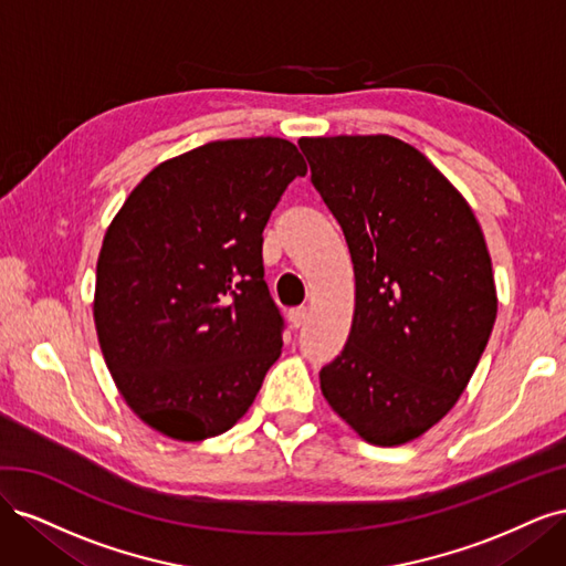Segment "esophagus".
Returning <instances> with one entry per match:
<instances>
[{
  "label": "esophagus",
  "instance_id": "1",
  "mask_svg": "<svg viewBox=\"0 0 566 566\" xmlns=\"http://www.w3.org/2000/svg\"><path fill=\"white\" fill-rule=\"evenodd\" d=\"M306 321H310V310H306V306H300V310L290 312V323H293V328H302V325H306Z\"/></svg>",
  "mask_w": 566,
  "mask_h": 566
}]
</instances>
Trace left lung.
<instances>
[{
    "mask_svg": "<svg viewBox=\"0 0 566 566\" xmlns=\"http://www.w3.org/2000/svg\"><path fill=\"white\" fill-rule=\"evenodd\" d=\"M300 148L356 281L347 345L321 368V391L368 443L399 447L449 413L486 349L499 300L484 233L401 139L316 136Z\"/></svg>",
    "mask_w": 566,
    "mask_h": 566,
    "instance_id": "left-lung-1",
    "label": "left lung"
}]
</instances>
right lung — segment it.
<instances>
[{"mask_svg":"<svg viewBox=\"0 0 566 566\" xmlns=\"http://www.w3.org/2000/svg\"><path fill=\"white\" fill-rule=\"evenodd\" d=\"M306 175L279 136L210 142L160 163L111 221L94 323L127 406L177 441L241 420L283 347L262 231Z\"/></svg>","mask_w":566,"mask_h":566,"instance_id":"add662e5","label":"right lung"}]
</instances>
